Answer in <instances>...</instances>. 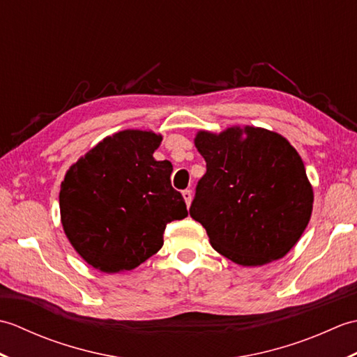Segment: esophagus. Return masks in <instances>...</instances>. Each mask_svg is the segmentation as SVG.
I'll use <instances>...</instances> for the list:
<instances>
[{"instance_id":"esophagus-1","label":"esophagus","mask_w":357,"mask_h":357,"mask_svg":"<svg viewBox=\"0 0 357 357\" xmlns=\"http://www.w3.org/2000/svg\"><path fill=\"white\" fill-rule=\"evenodd\" d=\"M183 196H184V199H185V202H187V206H190L192 196H193L192 190H184V192H183Z\"/></svg>"}]
</instances>
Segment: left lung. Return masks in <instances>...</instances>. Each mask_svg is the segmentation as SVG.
<instances>
[{
    "label": "left lung",
    "mask_w": 357,
    "mask_h": 357,
    "mask_svg": "<svg viewBox=\"0 0 357 357\" xmlns=\"http://www.w3.org/2000/svg\"><path fill=\"white\" fill-rule=\"evenodd\" d=\"M195 146L207 172L190 216L211 247L244 267L284 257L307 229L314 201L296 149L282 135L253 126L199 130Z\"/></svg>",
    "instance_id": "8db88e82"
}]
</instances>
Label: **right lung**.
<instances>
[{"label": "right lung", "mask_w": 357, "mask_h": 357, "mask_svg": "<svg viewBox=\"0 0 357 357\" xmlns=\"http://www.w3.org/2000/svg\"><path fill=\"white\" fill-rule=\"evenodd\" d=\"M162 135L128 130L107 136L66 172L59 211L77 253L102 273L133 270L164 244L165 225L184 219L173 165L156 161Z\"/></svg>", "instance_id": "right-lung-1"}]
</instances>
